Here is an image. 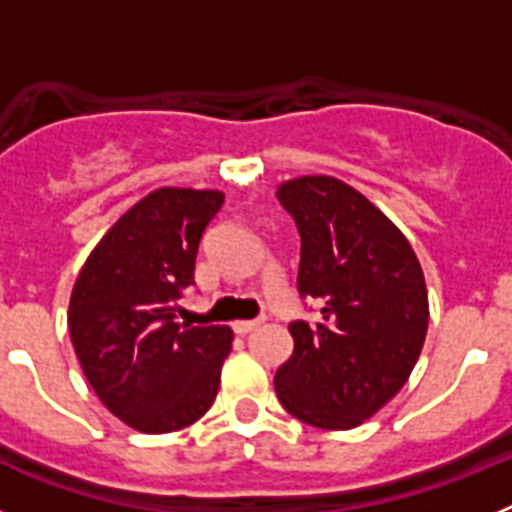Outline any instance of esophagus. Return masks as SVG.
<instances>
[{"mask_svg": "<svg viewBox=\"0 0 512 512\" xmlns=\"http://www.w3.org/2000/svg\"><path fill=\"white\" fill-rule=\"evenodd\" d=\"M261 323H264V318H259V320H235L233 330H235V333H241V336H246V333H251V330L259 328Z\"/></svg>", "mask_w": 512, "mask_h": 512, "instance_id": "34e87169", "label": "esophagus"}]
</instances>
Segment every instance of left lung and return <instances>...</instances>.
Listing matches in <instances>:
<instances>
[{
	"label": "left lung",
	"mask_w": 512,
	"mask_h": 512,
	"mask_svg": "<svg viewBox=\"0 0 512 512\" xmlns=\"http://www.w3.org/2000/svg\"><path fill=\"white\" fill-rule=\"evenodd\" d=\"M277 197L302 238L297 289L320 318L289 325L295 348L274 390L302 423L348 431L402 390L423 351V269L390 217L336 176H297Z\"/></svg>",
	"instance_id": "obj_1"
}]
</instances>
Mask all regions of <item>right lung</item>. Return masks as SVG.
<instances>
[{
	"instance_id": "1",
	"label": "right lung",
	"mask_w": 512,
	"mask_h": 512,
	"mask_svg": "<svg viewBox=\"0 0 512 512\" xmlns=\"http://www.w3.org/2000/svg\"><path fill=\"white\" fill-rule=\"evenodd\" d=\"M223 202L217 189H153L102 235L71 289L69 333L84 377L140 433L182 431L215 402L233 330L182 323L179 300Z\"/></svg>"
}]
</instances>
